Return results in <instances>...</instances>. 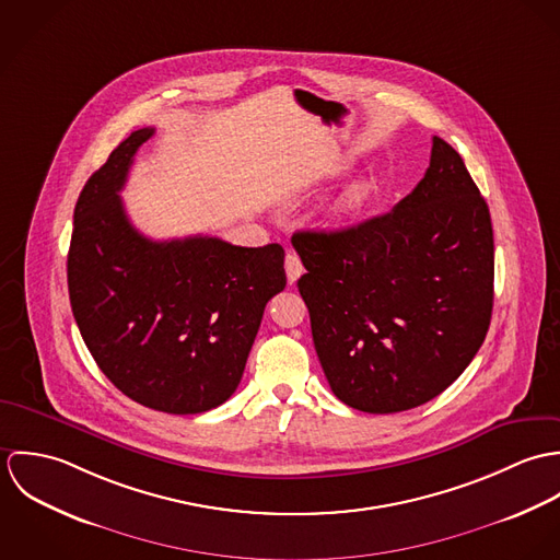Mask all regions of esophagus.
<instances>
[{
    "mask_svg": "<svg viewBox=\"0 0 560 560\" xmlns=\"http://www.w3.org/2000/svg\"><path fill=\"white\" fill-rule=\"evenodd\" d=\"M284 269H287V278L291 284L298 282V278L304 273V265L300 260V256L295 252H289L284 258Z\"/></svg>",
    "mask_w": 560,
    "mask_h": 560,
    "instance_id": "obj_1",
    "label": "esophagus"
}]
</instances>
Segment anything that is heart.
Instances as JSON below:
<instances>
[{"mask_svg": "<svg viewBox=\"0 0 560 560\" xmlns=\"http://www.w3.org/2000/svg\"><path fill=\"white\" fill-rule=\"evenodd\" d=\"M366 194H369V185H366V183H360V185L351 187V189L342 196V200L338 202V207H336V218H347V215H351V213L364 202Z\"/></svg>", "mask_w": 560, "mask_h": 560, "instance_id": "obj_1", "label": "heart"}]
</instances>
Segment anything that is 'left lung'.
<instances>
[{
  "mask_svg": "<svg viewBox=\"0 0 560 560\" xmlns=\"http://www.w3.org/2000/svg\"><path fill=\"white\" fill-rule=\"evenodd\" d=\"M291 241L306 267L298 289L320 366L345 405L418 407L477 355L493 308V231L466 163L442 138L393 211Z\"/></svg>",
  "mask_w": 560,
  "mask_h": 560,
  "instance_id": "obj_1",
  "label": "left lung"
}]
</instances>
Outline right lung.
Wrapping results in <instances>:
<instances>
[{"instance_id":"1","label":"right lung","mask_w":560,"mask_h":560,"mask_svg":"<svg viewBox=\"0 0 560 560\" xmlns=\"http://www.w3.org/2000/svg\"><path fill=\"white\" fill-rule=\"evenodd\" d=\"M153 133L133 131L81 189L67 262L71 308L122 395L165 413H202L237 390L265 306L287 287L284 249L138 233L118 191Z\"/></svg>"}]
</instances>
